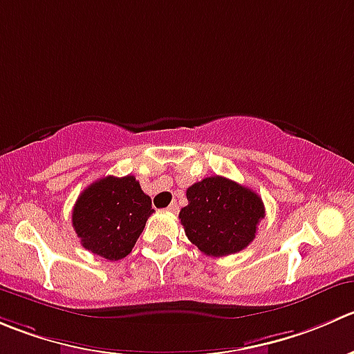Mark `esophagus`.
<instances>
[{"label":"esophagus","instance_id":"esophagus-1","mask_svg":"<svg viewBox=\"0 0 354 354\" xmlns=\"http://www.w3.org/2000/svg\"><path fill=\"white\" fill-rule=\"evenodd\" d=\"M167 211H169V212H178V211H180V205H178V202H173V204H171L169 207H167Z\"/></svg>","mask_w":354,"mask_h":354}]
</instances>
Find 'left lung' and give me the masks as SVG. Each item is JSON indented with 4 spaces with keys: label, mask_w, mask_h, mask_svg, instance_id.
Listing matches in <instances>:
<instances>
[{
    "label": "left lung",
    "mask_w": 354,
    "mask_h": 354,
    "mask_svg": "<svg viewBox=\"0 0 354 354\" xmlns=\"http://www.w3.org/2000/svg\"><path fill=\"white\" fill-rule=\"evenodd\" d=\"M180 211L188 240L207 256H228L245 249L264 218V204L250 188L223 176L204 178L187 190Z\"/></svg>",
    "instance_id": "1"
}]
</instances>
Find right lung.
Segmentation results:
<instances>
[{
  "mask_svg": "<svg viewBox=\"0 0 354 354\" xmlns=\"http://www.w3.org/2000/svg\"><path fill=\"white\" fill-rule=\"evenodd\" d=\"M153 212L135 176H105L75 201L72 226L84 249L109 261L128 256Z\"/></svg>",
  "mask_w": 354,
  "mask_h": 354,
  "instance_id": "add662e5",
  "label": "right lung"
}]
</instances>
